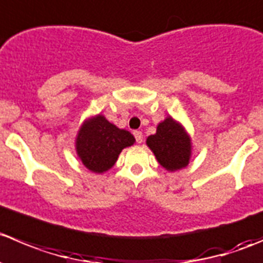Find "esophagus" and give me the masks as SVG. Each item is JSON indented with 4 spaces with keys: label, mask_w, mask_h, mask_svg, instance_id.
I'll use <instances>...</instances> for the list:
<instances>
[{
    "label": "esophagus",
    "mask_w": 263,
    "mask_h": 263,
    "mask_svg": "<svg viewBox=\"0 0 263 263\" xmlns=\"http://www.w3.org/2000/svg\"><path fill=\"white\" fill-rule=\"evenodd\" d=\"M134 137H136V141L138 142V143H142L143 142V134H142V132H139V130H136V132H133Z\"/></svg>",
    "instance_id": "34e87169"
}]
</instances>
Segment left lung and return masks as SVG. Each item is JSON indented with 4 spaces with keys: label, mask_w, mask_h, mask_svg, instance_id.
Wrapping results in <instances>:
<instances>
[{
    "label": "left lung",
    "mask_w": 263,
    "mask_h": 263,
    "mask_svg": "<svg viewBox=\"0 0 263 263\" xmlns=\"http://www.w3.org/2000/svg\"><path fill=\"white\" fill-rule=\"evenodd\" d=\"M157 161L169 172L186 167L191 157V139L184 127L173 117H166L157 125L156 134L146 141Z\"/></svg>",
    "instance_id": "1"
}]
</instances>
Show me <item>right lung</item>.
I'll use <instances>...</instances> for the list:
<instances>
[{"mask_svg": "<svg viewBox=\"0 0 263 263\" xmlns=\"http://www.w3.org/2000/svg\"><path fill=\"white\" fill-rule=\"evenodd\" d=\"M136 139L127 130L119 129L103 115L86 120L76 138V152L82 164L94 173H104L117 161L120 152Z\"/></svg>", "mask_w": 263, "mask_h": 263, "instance_id": "add662e5", "label": "right lung"}]
</instances>
